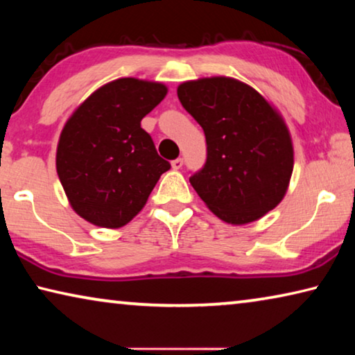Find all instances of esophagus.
I'll return each instance as SVG.
<instances>
[{
  "label": "esophagus",
  "mask_w": 355,
  "mask_h": 355,
  "mask_svg": "<svg viewBox=\"0 0 355 355\" xmlns=\"http://www.w3.org/2000/svg\"><path fill=\"white\" fill-rule=\"evenodd\" d=\"M182 167H183V158H177L172 161V169L178 171V169H182Z\"/></svg>",
  "instance_id": "esophagus-1"
}]
</instances>
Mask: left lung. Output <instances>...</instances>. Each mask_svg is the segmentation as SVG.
Instances as JSON below:
<instances>
[{
  "instance_id": "obj_1",
  "label": "left lung",
  "mask_w": 355,
  "mask_h": 355,
  "mask_svg": "<svg viewBox=\"0 0 355 355\" xmlns=\"http://www.w3.org/2000/svg\"><path fill=\"white\" fill-rule=\"evenodd\" d=\"M177 95L205 133L207 163L189 178L205 205L233 225L277 207L294 166L280 112L249 84L228 76L182 83Z\"/></svg>"
}]
</instances>
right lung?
Wrapping results in <instances>:
<instances>
[{
	"mask_svg": "<svg viewBox=\"0 0 355 355\" xmlns=\"http://www.w3.org/2000/svg\"><path fill=\"white\" fill-rule=\"evenodd\" d=\"M166 94L163 83L119 78L89 95L65 122L56 171L83 219L103 228L123 227L171 169L141 128V120Z\"/></svg>",
	"mask_w": 355,
	"mask_h": 355,
	"instance_id": "add662e5",
	"label": "right lung"
}]
</instances>
